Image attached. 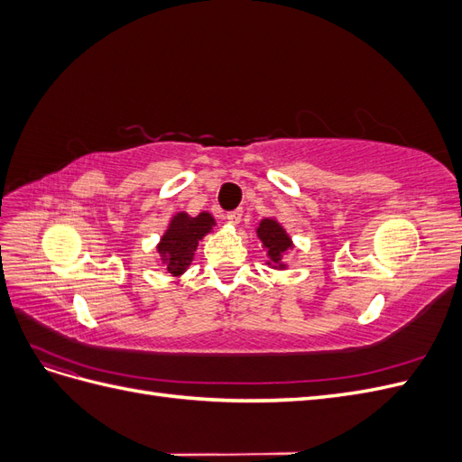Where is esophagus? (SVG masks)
<instances>
[{
	"label": "esophagus",
	"mask_w": 462,
	"mask_h": 462,
	"mask_svg": "<svg viewBox=\"0 0 462 462\" xmlns=\"http://www.w3.org/2000/svg\"><path fill=\"white\" fill-rule=\"evenodd\" d=\"M226 219L231 223V226H239L241 219H243V209H233L226 216Z\"/></svg>",
	"instance_id": "34e87169"
}]
</instances>
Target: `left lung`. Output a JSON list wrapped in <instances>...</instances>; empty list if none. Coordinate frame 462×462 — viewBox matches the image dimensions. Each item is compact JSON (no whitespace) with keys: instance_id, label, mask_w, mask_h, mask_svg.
<instances>
[{"instance_id":"8db88e82","label":"left lung","mask_w":462,"mask_h":462,"mask_svg":"<svg viewBox=\"0 0 462 462\" xmlns=\"http://www.w3.org/2000/svg\"><path fill=\"white\" fill-rule=\"evenodd\" d=\"M256 236L262 243V248L265 250V265H270L272 270H287L289 265L285 262V256L291 253L295 245H292L291 235L287 229L277 221V217H263L256 226Z\"/></svg>"}]
</instances>
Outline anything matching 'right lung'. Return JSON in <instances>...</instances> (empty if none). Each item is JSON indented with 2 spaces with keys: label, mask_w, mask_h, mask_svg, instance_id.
<instances>
[{
  "label": "right lung",
  "mask_w": 462,
  "mask_h": 462,
  "mask_svg": "<svg viewBox=\"0 0 462 462\" xmlns=\"http://www.w3.org/2000/svg\"><path fill=\"white\" fill-rule=\"evenodd\" d=\"M216 227V219L209 212H200L199 216H189L187 212H177L167 229L163 231L158 250V263L163 265L167 273L173 277H180L192 263L194 253H197L199 243L208 233Z\"/></svg>",
  "instance_id": "add662e5"
}]
</instances>
